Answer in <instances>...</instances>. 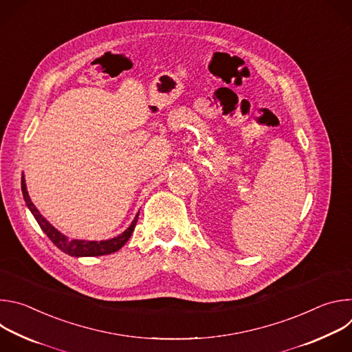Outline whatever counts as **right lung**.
Returning a JSON list of instances; mask_svg holds the SVG:
<instances>
[{"mask_svg": "<svg viewBox=\"0 0 352 352\" xmlns=\"http://www.w3.org/2000/svg\"><path fill=\"white\" fill-rule=\"evenodd\" d=\"M22 193H23V199L26 202V206L29 208V210L32 212V214L34 216L36 221L38 223L40 228L45 232V235L52 239V242L61 249L64 254L69 255V256H102V255H110L117 252L118 249H121L125 242L131 238L136 221H138V216L133 219V221L131 223V226L118 236H114L111 239H106V241H83V239H69L68 236H65L64 234H61L57 228H54L52 224H50L41 214L40 212L36 209V206L33 205V202L29 197L28 189H26V184H25V177L22 175Z\"/></svg>", "mask_w": 352, "mask_h": 352, "instance_id": "1", "label": "right lung"}]
</instances>
